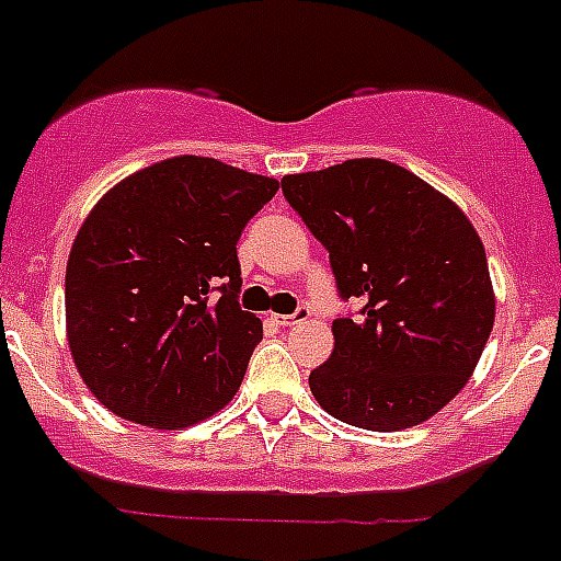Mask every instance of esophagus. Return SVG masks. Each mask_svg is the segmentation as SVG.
<instances>
[{"label": "esophagus", "instance_id": "34e87169", "mask_svg": "<svg viewBox=\"0 0 561 561\" xmlns=\"http://www.w3.org/2000/svg\"><path fill=\"white\" fill-rule=\"evenodd\" d=\"M279 324H285V328H290V324H299V322H308L310 319V308L308 305H299V308L294 310V313H285V317H273Z\"/></svg>", "mask_w": 561, "mask_h": 561}]
</instances>
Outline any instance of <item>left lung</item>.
Listing matches in <instances>:
<instances>
[{
  "label": "left lung",
  "instance_id": "obj_1",
  "mask_svg": "<svg viewBox=\"0 0 561 561\" xmlns=\"http://www.w3.org/2000/svg\"><path fill=\"white\" fill-rule=\"evenodd\" d=\"M282 193L331 259L342 302L333 353L310 393L339 422L402 431L465 388L493 328L484 248L468 216L385 159H347L282 179Z\"/></svg>",
  "mask_w": 561,
  "mask_h": 561
}]
</instances>
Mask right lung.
Here are the masks:
<instances>
[{
  "instance_id": "1",
  "label": "right lung",
  "mask_w": 561,
  "mask_h": 561,
  "mask_svg": "<svg viewBox=\"0 0 561 561\" xmlns=\"http://www.w3.org/2000/svg\"><path fill=\"white\" fill-rule=\"evenodd\" d=\"M279 182L208 157L134 173L79 228L65 273L68 342L93 397L176 431L233 399L262 339L242 310L237 242Z\"/></svg>"
}]
</instances>
